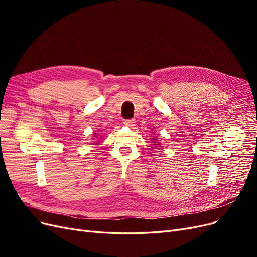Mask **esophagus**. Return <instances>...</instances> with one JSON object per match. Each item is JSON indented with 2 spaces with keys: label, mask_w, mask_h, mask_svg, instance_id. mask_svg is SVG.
Masks as SVG:
<instances>
[{
  "label": "esophagus",
  "mask_w": 257,
  "mask_h": 257,
  "mask_svg": "<svg viewBox=\"0 0 257 257\" xmlns=\"http://www.w3.org/2000/svg\"><path fill=\"white\" fill-rule=\"evenodd\" d=\"M135 120H125L123 122V124L125 126H127V127H133V126H135Z\"/></svg>",
  "instance_id": "obj_1"
}]
</instances>
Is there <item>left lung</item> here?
I'll return each instance as SVG.
<instances>
[{
    "label": "left lung",
    "mask_w": 257,
    "mask_h": 257,
    "mask_svg": "<svg viewBox=\"0 0 257 257\" xmlns=\"http://www.w3.org/2000/svg\"><path fill=\"white\" fill-rule=\"evenodd\" d=\"M159 141H160V139H158L157 137L151 138V143H152V145L155 147L154 149H163V146H162V144L159 143Z\"/></svg>",
    "instance_id": "1"
}]
</instances>
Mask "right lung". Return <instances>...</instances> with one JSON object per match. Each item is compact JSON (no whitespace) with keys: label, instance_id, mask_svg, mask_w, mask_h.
Listing matches in <instances>:
<instances>
[{"label":"right lung","instance_id":"obj_1","mask_svg":"<svg viewBox=\"0 0 257 257\" xmlns=\"http://www.w3.org/2000/svg\"><path fill=\"white\" fill-rule=\"evenodd\" d=\"M102 139H103L102 136H99L97 133H94V134H93V142H94V143H92V144L93 145H98Z\"/></svg>","mask_w":257,"mask_h":257}]
</instances>
